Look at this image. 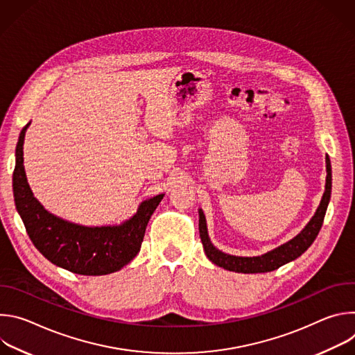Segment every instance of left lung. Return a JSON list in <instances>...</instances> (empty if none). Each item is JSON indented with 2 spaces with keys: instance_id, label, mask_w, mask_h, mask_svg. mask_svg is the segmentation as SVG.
I'll use <instances>...</instances> for the list:
<instances>
[{
  "instance_id": "left-lung-1",
  "label": "left lung",
  "mask_w": 355,
  "mask_h": 355,
  "mask_svg": "<svg viewBox=\"0 0 355 355\" xmlns=\"http://www.w3.org/2000/svg\"><path fill=\"white\" fill-rule=\"evenodd\" d=\"M326 170H327L326 189H324L320 205L315 216L312 218V220L295 239L267 252V254L261 257H234V256L225 254V252L215 248L208 237L204 212L199 211V234H200L202 245H204V250L207 252V257L214 264L225 270L234 271V272H244V274H256V272H270V271L278 270L281 266L302 256L318 237L324 220L326 211H327V205L331 195V164H330L329 156L326 157Z\"/></svg>"
}]
</instances>
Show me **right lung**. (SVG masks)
Listing matches in <instances>:
<instances>
[{"label": "right lung", "instance_id": "add662e5", "mask_svg": "<svg viewBox=\"0 0 355 355\" xmlns=\"http://www.w3.org/2000/svg\"><path fill=\"white\" fill-rule=\"evenodd\" d=\"M28 126L29 123L22 129L17 144L12 187L15 205L29 239L50 263L74 274L105 275L119 271L136 257L148 219L164 195L144 200L130 220L114 227H85L53 216L43 209L26 181L24 139Z\"/></svg>", "mask_w": 355, "mask_h": 355}]
</instances>
